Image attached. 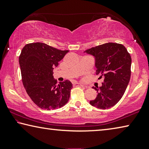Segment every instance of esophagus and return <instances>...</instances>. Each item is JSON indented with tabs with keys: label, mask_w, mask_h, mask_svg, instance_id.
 <instances>
[{
	"label": "esophagus",
	"mask_w": 149,
	"mask_h": 149,
	"mask_svg": "<svg viewBox=\"0 0 149 149\" xmlns=\"http://www.w3.org/2000/svg\"><path fill=\"white\" fill-rule=\"evenodd\" d=\"M73 85L74 86H81V87H84V85H82L81 84H79V83H77V82H74V83H73Z\"/></svg>",
	"instance_id": "1"
}]
</instances>
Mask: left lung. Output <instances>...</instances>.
<instances>
[{
	"label": "left lung",
	"instance_id": "1",
	"mask_svg": "<svg viewBox=\"0 0 149 149\" xmlns=\"http://www.w3.org/2000/svg\"><path fill=\"white\" fill-rule=\"evenodd\" d=\"M95 57L96 75L104 77L97 91L96 99L91 105L100 109H108L118 102L129 83L131 74V57L125 47L116 43H106L84 52Z\"/></svg>",
	"mask_w": 149,
	"mask_h": 149
}]
</instances>
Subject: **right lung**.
<instances>
[{
	"instance_id": "add662e5",
	"label": "right lung",
	"mask_w": 149,
	"mask_h": 149,
	"mask_svg": "<svg viewBox=\"0 0 149 149\" xmlns=\"http://www.w3.org/2000/svg\"><path fill=\"white\" fill-rule=\"evenodd\" d=\"M68 52L39 42L26 44L21 51L19 61L23 86L33 102L41 109H57L70 99L72 82L57 84L53 76V69Z\"/></svg>"
}]
</instances>
